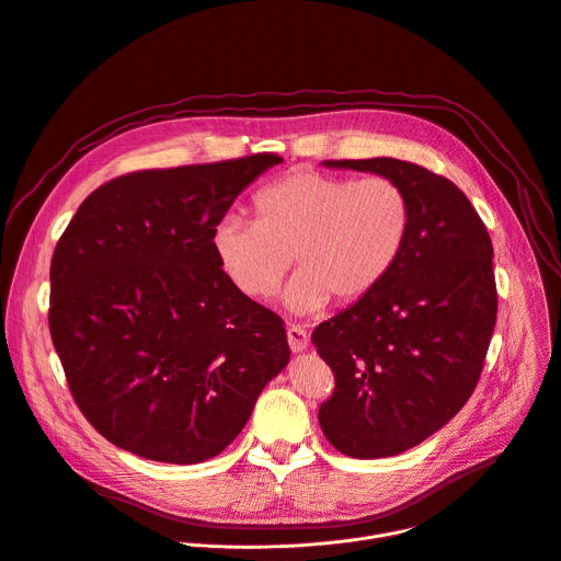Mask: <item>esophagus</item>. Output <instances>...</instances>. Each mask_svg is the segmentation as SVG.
Instances as JSON below:
<instances>
[{
    "instance_id": "obj_1",
    "label": "esophagus",
    "mask_w": 561,
    "mask_h": 561,
    "mask_svg": "<svg viewBox=\"0 0 561 561\" xmlns=\"http://www.w3.org/2000/svg\"><path fill=\"white\" fill-rule=\"evenodd\" d=\"M286 335H288V344H290V348H293L295 353H299V351H304V348L309 346V333L304 331L299 324L288 327Z\"/></svg>"
}]
</instances>
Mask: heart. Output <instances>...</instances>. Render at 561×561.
Segmentation results:
<instances>
[{"mask_svg":"<svg viewBox=\"0 0 561 561\" xmlns=\"http://www.w3.org/2000/svg\"><path fill=\"white\" fill-rule=\"evenodd\" d=\"M254 213L257 221H217V262L243 295L268 297L295 257L299 275L286 288L295 311L367 297L400 260L412 226L410 198L385 176L293 172L254 194Z\"/></svg>","mask_w":561,"mask_h":561,"instance_id":"obj_1","label":"heart"}]
</instances>
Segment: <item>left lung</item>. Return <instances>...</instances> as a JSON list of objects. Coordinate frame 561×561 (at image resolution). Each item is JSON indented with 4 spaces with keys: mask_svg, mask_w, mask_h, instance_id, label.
Instances as JSON below:
<instances>
[{
    "mask_svg": "<svg viewBox=\"0 0 561 561\" xmlns=\"http://www.w3.org/2000/svg\"><path fill=\"white\" fill-rule=\"evenodd\" d=\"M396 181L412 206L385 282L313 331L335 376L318 419L351 458L396 456L454 419L472 396L496 322L492 241L449 179L398 159L324 161Z\"/></svg>",
    "mask_w": 561,
    "mask_h": 561,
    "instance_id": "left-lung-1",
    "label": "left lung"
}]
</instances>
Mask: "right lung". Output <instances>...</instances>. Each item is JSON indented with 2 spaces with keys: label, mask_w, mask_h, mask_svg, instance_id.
I'll use <instances>...</instances> for the list:
<instances>
[{
  "label": "right lung",
  "mask_w": 561,
  "mask_h": 561,
  "mask_svg": "<svg viewBox=\"0 0 561 561\" xmlns=\"http://www.w3.org/2000/svg\"><path fill=\"white\" fill-rule=\"evenodd\" d=\"M277 154L142 170L93 190L50 260V340L84 419L149 461L221 454L288 365L279 316L221 271L213 230Z\"/></svg>",
  "instance_id": "1"
}]
</instances>
